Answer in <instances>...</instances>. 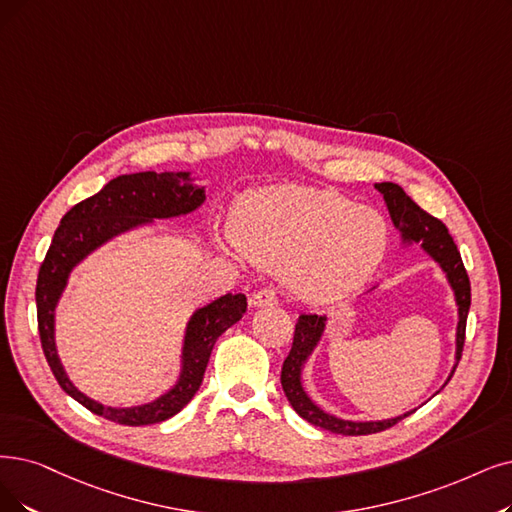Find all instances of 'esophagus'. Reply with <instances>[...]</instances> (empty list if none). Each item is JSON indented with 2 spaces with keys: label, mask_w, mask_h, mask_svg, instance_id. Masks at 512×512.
Instances as JSON below:
<instances>
[{
  "label": "esophagus",
  "mask_w": 512,
  "mask_h": 512,
  "mask_svg": "<svg viewBox=\"0 0 512 512\" xmlns=\"http://www.w3.org/2000/svg\"><path fill=\"white\" fill-rule=\"evenodd\" d=\"M275 302H277V294H275V290H271V288L258 290V292L252 296V304H254V306H269V304H275Z\"/></svg>",
  "instance_id": "esophagus-1"
}]
</instances>
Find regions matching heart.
<instances>
[{
  "label": "heart",
  "instance_id": "b5f03b06",
  "mask_svg": "<svg viewBox=\"0 0 512 512\" xmlns=\"http://www.w3.org/2000/svg\"><path fill=\"white\" fill-rule=\"evenodd\" d=\"M233 239L258 267L279 269L294 296L327 304L372 277L388 229L376 210L349 197L288 185L243 195L233 212Z\"/></svg>",
  "mask_w": 512,
  "mask_h": 512
}]
</instances>
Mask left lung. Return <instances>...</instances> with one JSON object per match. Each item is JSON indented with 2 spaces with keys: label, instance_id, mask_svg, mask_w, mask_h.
Returning a JSON list of instances; mask_svg holds the SVG:
<instances>
[{
  "label": "left lung",
  "instance_id": "obj_1",
  "mask_svg": "<svg viewBox=\"0 0 512 512\" xmlns=\"http://www.w3.org/2000/svg\"><path fill=\"white\" fill-rule=\"evenodd\" d=\"M376 189L384 197L388 214H391L393 224L401 233V241L407 245L418 243L428 256H431L435 262H439V267L443 269L449 285H452V290H454L456 304H458V327H456V363L452 367V374H449V378H447V382H449L456 372L460 357H462L466 317H468V309H470V281H468L466 269L462 264L460 252L456 248L452 235L447 233L445 224L441 220H437L435 216L424 212L399 185H395V182H378ZM325 321H327L325 315L323 317H319V315H300L298 317L292 351L288 357H285L283 367H281L283 393H285V397H288L296 414L300 418H304L306 422H311L319 428H325V431L338 433V435H351V437L386 431V428H391L397 422H401L403 418L410 416L412 412L401 414L397 418L372 420V422L342 420V418H336L332 414L323 412L321 407L304 393L302 367H304L306 359H309L311 353L315 351V346L319 344L323 330H325Z\"/></svg>",
  "mask_w": 512,
  "mask_h": 512
}]
</instances>
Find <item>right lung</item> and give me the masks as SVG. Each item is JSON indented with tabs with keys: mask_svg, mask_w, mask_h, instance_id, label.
<instances>
[{
	"mask_svg": "<svg viewBox=\"0 0 512 512\" xmlns=\"http://www.w3.org/2000/svg\"><path fill=\"white\" fill-rule=\"evenodd\" d=\"M203 201L206 191L193 185L191 172H138L113 178L96 195L79 201L60 220L37 275V327L44 355L60 388L88 407L92 414L126 426L155 424L178 414L199 391L216 340L248 309L243 294H224L197 309L187 323L182 367L176 384L168 393L145 405H102L77 391L60 363L54 340V311L77 264L109 239L149 224L155 218L191 214Z\"/></svg>",
	"mask_w": 512,
	"mask_h": 512,
	"instance_id": "1",
	"label": "right lung"
}]
</instances>
